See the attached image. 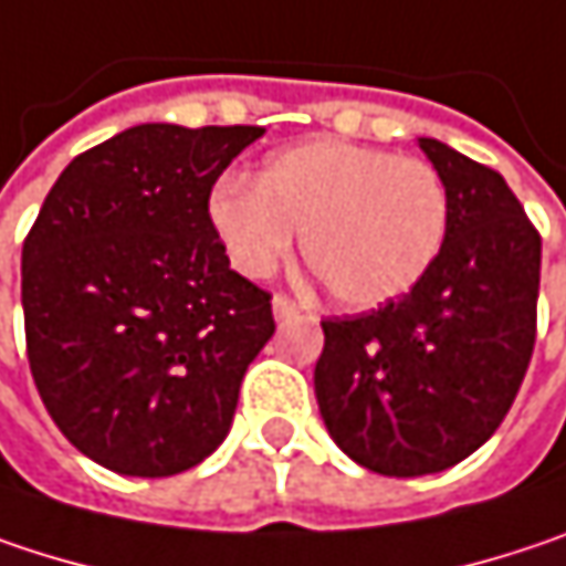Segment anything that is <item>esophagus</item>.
Here are the masks:
<instances>
[{
  "label": "esophagus",
  "instance_id": "34e87169",
  "mask_svg": "<svg viewBox=\"0 0 566 566\" xmlns=\"http://www.w3.org/2000/svg\"><path fill=\"white\" fill-rule=\"evenodd\" d=\"M272 311H275V321H287V317H297L301 314V307L287 294H275L272 297Z\"/></svg>",
  "mask_w": 566,
  "mask_h": 566
}]
</instances>
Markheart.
Masks as SVG:
<instances>
[{
    "label": "heart",
    "instance_id": "obj_1",
    "mask_svg": "<svg viewBox=\"0 0 566 566\" xmlns=\"http://www.w3.org/2000/svg\"><path fill=\"white\" fill-rule=\"evenodd\" d=\"M207 217L230 262L249 279L272 275L294 232L311 275L353 311L382 307L434 269L450 197L434 165L382 148L314 138L265 158L252 184L220 180Z\"/></svg>",
    "mask_w": 566,
    "mask_h": 566
}]
</instances>
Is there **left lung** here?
Wrapping results in <instances>:
<instances>
[{"mask_svg":"<svg viewBox=\"0 0 566 566\" xmlns=\"http://www.w3.org/2000/svg\"><path fill=\"white\" fill-rule=\"evenodd\" d=\"M447 184L450 223L434 269L398 301L327 317L314 366L336 447L382 476L440 473L509 415L538 334L541 235L505 178L421 138Z\"/></svg>","mask_w":566,"mask_h":566,"instance_id":"obj_1","label":"left lung"}]
</instances>
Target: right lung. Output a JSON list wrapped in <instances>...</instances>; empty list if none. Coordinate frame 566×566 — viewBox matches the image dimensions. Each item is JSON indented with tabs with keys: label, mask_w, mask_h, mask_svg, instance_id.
Masks as SVG:
<instances>
[{
	"label": "right lung",
	"mask_w": 566,
	"mask_h": 566,
	"mask_svg": "<svg viewBox=\"0 0 566 566\" xmlns=\"http://www.w3.org/2000/svg\"><path fill=\"white\" fill-rule=\"evenodd\" d=\"M259 126L148 123L77 155L22 245L28 366L80 453L161 480L230 434L275 334L272 294L230 269L207 200Z\"/></svg>",
	"instance_id": "right-lung-1"
}]
</instances>
